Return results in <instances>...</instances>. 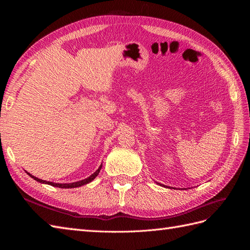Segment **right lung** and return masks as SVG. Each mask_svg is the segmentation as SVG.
<instances>
[{"label": "right lung", "instance_id": "right-lung-1", "mask_svg": "<svg viewBox=\"0 0 250 250\" xmlns=\"http://www.w3.org/2000/svg\"><path fill=\"white\" fill-rule=\"evenodd\" d=\"M101 168H102V165L100 166L99 169H98L94 174H92V175H90L89 177H87V178H85V179H83V180H80V181H77V183H73V184H54V183H50V181H46V180H42V179L37 178V177H35V176H32L31 174H29V173H28V175H30L32 178H34L36 181H39V183L48 184V185H50V186L58 187V188H78V187H81V186H84V185L90 183V181L94 180V179L97 177V175H98V174H99Z\"/></svg>", "mask_w": 250, "mask_h": 250}]
</instances>
